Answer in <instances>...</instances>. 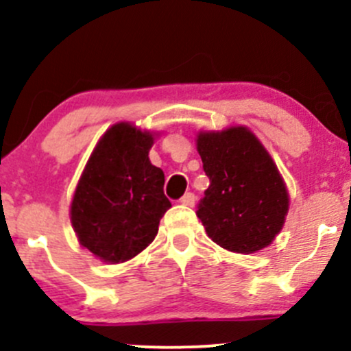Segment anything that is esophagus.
I'll use <instances>...</instances> for the list:
<instances>
[{"instance_id":"obj_1","label":"esophagus","mask_w":351,"mask_h":351,"mask_svg":"<svg viewBox=\"0 0 351 351\" xmlns=\"http://www.w3.org/2000/svg\"><path fill=\"white\" fill-rule=\"evenodd\" d=\"M195 200H197L195 193L189 192V193H185V195H183L182 198H180V204L189 205V207H193V205H195Z\"/></svg>"}]
</instances>
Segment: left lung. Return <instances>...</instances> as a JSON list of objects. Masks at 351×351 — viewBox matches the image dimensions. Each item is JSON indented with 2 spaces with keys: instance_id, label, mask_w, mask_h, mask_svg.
<instances>
[{
  "instance_id": "8db88e82",
  "label": "left lung",
  "mask_w": 351,
  "mask_h": 351,
  "mask_svg": "<svg viewBox=\"0 0 351 351\" xmlns=\"http://www.w3.org/2000/svg\"><path fill=\"white\" fill-rule=\"evenodd\" d=\"M197 151L210 180L197 207L208 238L232 253L263 250L284 228L289 210L271 156L246 127L200 132Z\"/></svg>"
}]
</instances>
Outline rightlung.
<instances>
[{
  "mask_svg": "<svg viewBox=\"0 0 351 351\" xmlns=\"http://www.w3.org/2000/svg\"><path fill=\"white\" fill-rule=\"evenodd\" d=\"M153 134L132 123L112 125L86 162L71 204L81 246L100 260L122 263L149 246L165 212V173L151 165Z\"/></svg>",
  "mask_w": 351,
  "mask_h": 351,
  "instance_id": "1",
  "label": "right lung"
}]
</instances>
